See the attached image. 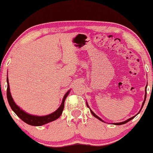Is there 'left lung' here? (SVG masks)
Returning a JSON list of instances; mask_svg holds the SVG:
<instances>
[{
	"label": "left lung",
	"mask_w": 153,
	"mask_h": 153,
	"mask_svg": "<svg viewBox=\"0 0 153 153\" xmlns=\"http://www.w3.org/2000/svg\"><path fill=\"white\" fill-rule=\"evenodd\" d=\"M146 97H147V91H145V96H144V102H143V104H142V107H141V109H142V108H143V106H144V102H145V100H146ZM87 104V106L88 107V108H89V106H88V103H86ZM90 111H91V113H92V115L93 116H94V117H96L97 118V119H100V121H102V122H104L103 120H102V119H100V117H99L98 116H97V115L95 114V113H94V112H93L92 111H91V110H90ZM135 116H136V115H135ZM135 116H133V117H131V118H130V119H127V120H126V121H124V122H120V123H114V124H116V125H121V124H125V123H127V122H128L129 121H130V120H132V119H133V118L135 117Z\"/></svg>",
	"instance_id": "obj_1"
}]
</instances>
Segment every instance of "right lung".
<instances>
[{"mask_svg":"<svg viewBox=\"0 0 153 153\" xmlns=\"http://www.w3.org/2000/svg\"><path fill=\"white\" fill-rule=\"evenodd\" d=\"M6 81H7V91H6V96H7V100H8V102H9V105H10L12 111L16 113L17 116H18L21 120H23V122H26V124H29V125H31V126H41V125H43V124L48 123V122H53V121L56 120V119H57L58 118L62 115V111H63L64 109V103H65V100L66 97H67L68 95L69 94V93H70V90H69V91L65 94L63 99H62V103H61V105L56 111H54L53 113H51V114L47 115V116H34V115L29 114V113H27L26 112L23 111V110L20 109L18 105L15 104V102H14L13 99H12V95H11L8 77Z\"/></svg>","mask_w":153,"mask_h":153,"instance_id":"obj_1","label":"right lung"}]
</instances>
